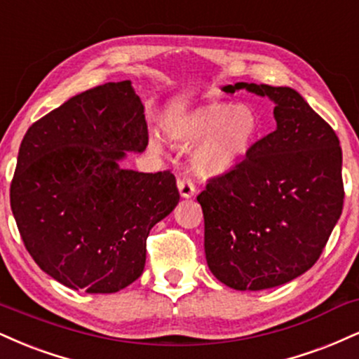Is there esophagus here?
Listing matches in <instances>:
<instances>
[{
	"label": "esophagus",
	"instance_id": "1",
	"mask_svg": "<svg viewBox=\"0 0 359 359\" xmlns=\"http://www.w3.org/2000/svg\"><path fill=\"white\" fill-rule=\"evenodd\" d=\"M177 187H179L180 196H182L184 198H192L194 196H196V187H194V184L191 182V180H187V179L179 180V182H177Z\"/></svg>",
	"mask_w": 359,
	"mask_h": 359
}]
</instances>
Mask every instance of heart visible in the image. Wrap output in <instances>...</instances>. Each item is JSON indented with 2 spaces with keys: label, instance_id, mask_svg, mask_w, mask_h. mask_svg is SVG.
Returning <instances> with one entry per match:
<instances>
[{
  "label": "heart",
  "instance_id": "1",
  "mask_svg": "<svg viewBox=\"0 0 359 359\" xmlns=\"http://www.w3.org/2000/svg\"><path fill=\"white\" fill-rule=\"evenodd\" d=\"M163 135L179 147H191L189 167L202 180L217 179L239 165L254 149L262 132L257 111L249 105L210 102L194 109L174 111L163 120ZM149 147L162 149L152 135Z\"/></svg>",
  "mask_w": 359,
  "mask_h": 359
}]
</instances>
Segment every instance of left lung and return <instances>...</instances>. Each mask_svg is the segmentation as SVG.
Wrapping results in <instances>:
<instances>
[{"label": "left lung", "instance_id": "left-lung-1", "mask_svg": "<svg viewBox=\"0 0 359 359\" xmlns=\"http://www.w3.org/2000/svg\"><path fill=\"white\" fill-rule=\"evenodd\" d=\"M274 103L276 130L197 197L210 273L237 291H262L314 266L343 210L339 140L289 86L239 81Z\"/></svg>", "mask_w": 359, "mask_h": 359}]
</instances>
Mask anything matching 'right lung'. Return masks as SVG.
<instances>
[{
	"instance_id": "add662e5",
	"label": "right lung",
	"mask_w": 359,
	"mask_h": 359,
	"mask_svg": "<svg viewBox=\"0 0 359 359\" xmlns=\"http://www.w3.org/2000/svg\"><path fill=\"white\" fill-rule=\"evenodd\" d=\"M147 142L130 80L75 95L28 128L11 210L29 256L63 286L110 294L144 273L147 236L180 198L170 172L123 168Z\"/></svg>"
}]
</instances>
